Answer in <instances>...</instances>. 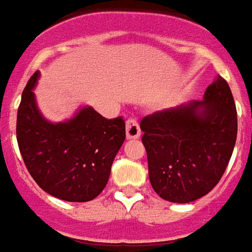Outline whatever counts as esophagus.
<instances>
[{
    "instance_id": "34e87169",
    "label": "esophagus",
    "mask_w": 252,
    "mask_h": 252,
    "mask_svg": "<svg viewBox=\"0 0 252 252\" xmlns=\"http://www.w3.org/2000/svg\"><path fill=\"white\" fill-rule=\"evenodd\" d=\"M126 137L127 139H138L141 137V128L137 119L130 118L126 122Z\"/></svg>"
}]
</instances>
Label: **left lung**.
<instances>
[{"label":"left lung","mask_w":252,"mask_h":252,"mask_svg":"<svg viewBox=\"0 0 252 252\" xmlns=\"http://www.w3.org/2000/svg\"><path fill=\"white\" fill-rule=\"evenodd\" d=\"M139 126L156 193L170 203H190L215 188L232 156L238 134L234 96L216 76L203 100L148 115Z\"/></svg>","instance_id":"left-lung-1"}]
</instances>
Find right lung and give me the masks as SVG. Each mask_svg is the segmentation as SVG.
<instances>
[{
    "instance_id": "obj_1",
    "label": "right lung",
    "mask_w": 252,
    "mask_h": 252,
    "mask_svg": "<svg viewBox=\"0 0 252 252\" xmlns=\"http://www.w3.org/2000/svg\"><path fill=\"white\" fill-rule=\"evenodd\" d=\"M40 72L24 88L17 111V142L25 166L38 187L72 203L94 200L107 184L111 165L126 138L121 117L106 119L91 106L72 118L51 122L38 110Z\"/></svg>"
}]
</instances>
